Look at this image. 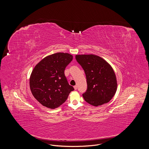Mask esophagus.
<instances>
[{"label": "esophagus", "instance_id": "34e87169", "mask_svg": "<svg viewBox=\"0 0 149 149\" xmlns=\"http://www.w3.org/2000/svg\"><path fill=\"white\" fill-rule=\"evenodd\" d=\"M74 89H75V90H77V88H78V87H77V85H75V86H74Z\"/></svg>", "mask_w": 149, "mask_h": 149}]
</instances>
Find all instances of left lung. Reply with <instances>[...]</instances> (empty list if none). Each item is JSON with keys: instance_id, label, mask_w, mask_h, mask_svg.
<instances>
[{"instance_id": "left-lung-1", "label": "left lung", "mask_w": 149, "mask_h": 149, "mask_svg": "<svg viewBox=\"0 0 149 149\" xmlns=\"http://www.w3.org/2000/svg\"><path fill=\"white\" fill-rule=\"evenodd\" d=\"M75 58L85 72L87 89L83 94L85 101L93 106L108 103L117 90L115 73L111 65L100 57L78 55Z\"/></svg>"}]
</instances>
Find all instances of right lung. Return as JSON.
Returning a JSON list of instances; mask_svg holds the SVG:
<instances>
[{"mask_svg": "<svg viewBox=\"0 0 149 149\" xmlns=\"http://www.w3.org/2000/svg\"><path fill=\"white\" fill-rule=\"evenodd\" d=\"M72 60L70 54L58 52L45 57L35 67L29 79L30 89L43 106L51 109L60 106L74 90L64 74Z\"/></svg>", "mask_w": 149, "mask_h": 149, "instance_id": "obj_1", "label": "right lung"}]
</instances>
